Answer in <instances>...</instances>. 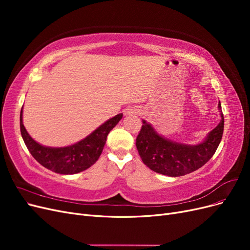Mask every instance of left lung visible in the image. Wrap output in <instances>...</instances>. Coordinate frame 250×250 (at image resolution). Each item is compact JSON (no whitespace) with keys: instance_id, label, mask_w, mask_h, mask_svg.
I'll return each instance as SVG.
<instances>
[{"instance_id":"8db88e82","label":"left lung","mask_w":250,"mask_h":250,"mask_svg":"<svg viewBox=\"0 0 250 250\" xmlns=\"http://www.w3.org/2000/svg\"><path fill=\"white\" fill-rule=\"evenodd\" d=\"M219 109L221 104L219 102ZM207 139L198 145H185L161 137L150 124L143 121L135 145L143 163L152 171L172 177L183 176L206 165L216 152L224 129V117Z\"/></svg>"}]
</instances>
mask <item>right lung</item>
Here are the masks:
<instances>
[{
    "label": "right lung",
    "mask_w": 250,
    "mask_h": 250,
    "mask_svg": "<svg viewBox=\"0 0 250 250\" xmlns=\"http://www.w3.org/2000/svg\"><path fill=\"white\" fill-rule=\"evenodd\" d=\"M21 113L20 116L21 133L29 152L44 168L59 174H76L93 166L102 153L108 133L123 117V113H119L72 146L52 148L40 145L30 137L22 124Z\"/></svg>",
    "instance_id": "obj_1"
}]
</instances>
